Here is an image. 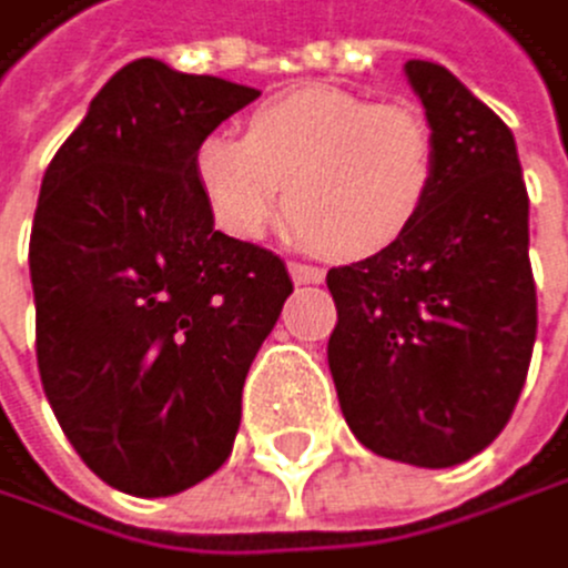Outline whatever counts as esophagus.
Here are the masks:
<instances>
[{"label":"esophagus","instance_id":"esophagus-1","mask_svg":"<svg viewBox=\"0 0 568 568\" xmlns=\"http://www.w3.org/2000/svg\"><path fill=\"white\" fill-rule=\"evenodd\" d=\"M290 275H293V282H300V286H314V282L325 278L322 268H314V264H304V261H290Z\"/></svg>","mask_w":568,"mask_h":568}]
</instances>
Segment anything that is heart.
<instances>
[{
  "label": "heart",
  "instance_id": "obj_1",
  "mask_svg": "<svg viewBox=\"0 0 568 568\" xmlns=\"http://www.w3.org/2000/svg\"><path fill=\"white\" fill-rule=\"evenodd\" d=\"M194 180L215 222L243 240L272 222L286 183L296 233L361 261L392 251L424 219L438 183V141L414 105L311 84L261 105L246 136L204 133Z\"/></svg>",
  "mask_w": 568,
  "mask_h": 568
}]
</instances>
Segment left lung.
<instances>
[{
    "instance_id": "obj_1",
    "label": "left lung",
    "mask_w": 568,
    "mask_h": 568,
    "mask_svg": "<svg viewBox=\"0 0 568 568\" xmlns=\"http://www.w3.org/2000/svg\"><path fill=\"white\" fill-rule=\"evenodd\" d=\"M406 77L438 141L435 197L392 251L328 272V367L356 442L438 470L488 449L524 392L530 197L513 130L480 98L438 62L409 59Z\"/></svg>"
}]
</instances>
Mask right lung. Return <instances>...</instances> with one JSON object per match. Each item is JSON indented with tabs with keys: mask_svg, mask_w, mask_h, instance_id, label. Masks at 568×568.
Listing matches in <instances>:
<instances>
[{
	"mask_svg": "<svg viewBox=\"0 0 568 568\" xmlns=\"http://www.w3.org/2000/svg\"><path fill=\"white\" fill-rule=\"evenodd\" d=\"M261 91L136 59L44 169L31 229L44 396L112 488L176 495L233 453L243 382L293 282L215 229L194 148Z\"/></svg>",
	"mask_w": 568,
	"mask_h": 568,
	"instance_id": "1",
	"label": "right lung"
}]
</instances>
